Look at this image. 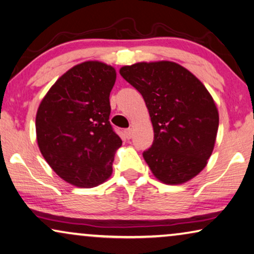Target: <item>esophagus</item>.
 I'll list each match as a JSON object with an SVG mask.
<instances>
[{
	"mask_svg": "<svg viewBox=\"0 0 254 254\" xmlns=\"http://www.w3.org/2000/svg\"><path fill=\"white\" fill-rule=\"evenodd\" d=\"M124 134H126L127 139H131L132 138V128H127V130H124Z\"/></svg>",
	"mask_w": 254,
	"mask_h": 254,
	"instance_id": "obj_1",
	"label": "esophagus"
}]
</instances>
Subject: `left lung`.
I'll return each mask as SVG.
<instances>
[{
  "label": "left lung",
  "mask_w": 254,
  "mask_h": 254,
  "mask_svg": "<svg viewBox=\"0 0 254 254\" xmlns=\"http://www.w3.org/2000/svg\"><path fill=\"white\" fill-rule=\"evenodd\" d=\"M120 74L148 108L154 141L142 153L162 183L180 185L197 176L214 148L219 114L203 83L173 62L137 63Z\"/></svg>",
  "instance_id": "obj_1"
}]
</instances>
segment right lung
Wrapping results in <instances>:
<instances>
[{"instance_id":"right-lung-1","label":"right lung","mask_w":254,"mask_h":254,"mask_svg":"<svg viewBox=\"0 0 254 254\" xmlns=\"http://www.w3.org/2000/svg\"><path fill=\"white\" fill-rule=\"evenodd\" d=\"M114 67L84 62L51 86L36 114V139L44 160L62 179L91 188L111 177L122 140L109 123Z\"/></svg>"}]
</instances>
